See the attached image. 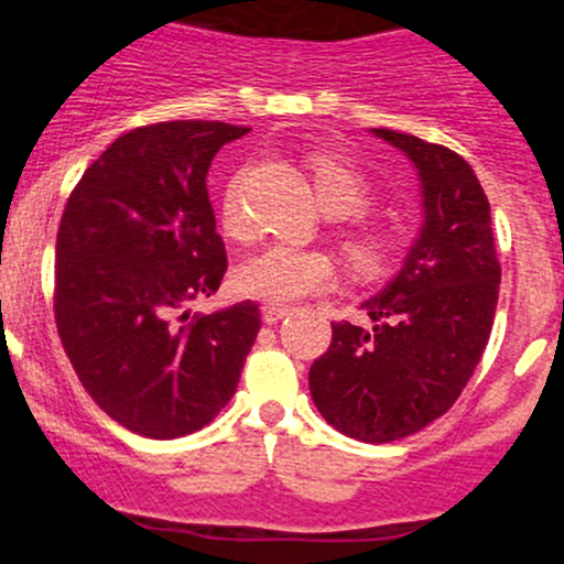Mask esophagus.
I'll use <instances>...</instances> for the list:
<instances>
[{"mask_svg": "<svg viewBox=\"0 0 564 564\" xmlns=\"http://www.w3.org/2000/svg\"><path fill=\"white\" fill-rule=\"evenodd\" d=\"M289 313H291V307H286V304H264V307H262V321L268 323V326H273V323L286 318Z\"/></svg>", "mask_w": 564, "mask_h": 564, "instance_id": "esophagus-1", "label": "esophagus"}]
</instances>
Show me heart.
<instances>
[{
    "label": "heart",
    "mask_w": 564,
    "mask_h": 564,
    "mask_svg": "<svg viewBox=\"0 0 564 564\" xmlns=\"http://www.w3.org/2000/svg\"><path fill=\"white\" fill-rule=\"evenodd\" d=\"M310 174L318 204L326 215L352 217L364 212L371 200V187L366 177L347 161L326 156H310ZM223 228L232 238H243L251 223L246 215L241 177H236L225 187L223 196ZM398 251V238L390 230L360 225L345 236V254L355 273L379 275L390 268ZM336 278L332 257L321 249L294 246L283 241H270L251 251L236 270V286L241 294L270 304H289L304 300L310 294L328 289Z\"/></svg>",
    "instance_id": "heart-1"
}]
</instances>
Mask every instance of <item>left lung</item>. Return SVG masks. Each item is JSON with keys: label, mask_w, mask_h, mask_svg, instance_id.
<instances>
[{"label": "left lung", "mask_w": 564, "mask_h": 564, "mask_svg": "<svg viewBox=\"0 0 564 564\" xmlns=\"http://www.w3.org/2000/svg\"><path fill=\"white\" fill-rule=\"evenodd\" d=\"M371 134L416 170L422 225L394 278L360 302L371 326L332 323L310 394L341 435L392 443L443 416L467 387L494 328L501 268L490 204L467 161L413 134Z\"/></svg>", "instance_id": "left-lung-1"}]
</instances>
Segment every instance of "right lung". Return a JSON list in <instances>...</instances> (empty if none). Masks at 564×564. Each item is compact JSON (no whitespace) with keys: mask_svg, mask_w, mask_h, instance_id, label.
Returning a JSON list of instances; mask_svg holds the SVG:
<instances>
[{"mask_svg":"<svg viewBox=\"0 0 564 564\" xmlns=\"http://www.w3.org/2000/svg\"><path fill=\"white\" fill-rule=\"evenodd\" d=\"M249 127L164 121L121 134L70 193L55 243V321L82 387L113 422L153 440L200 430L236 394L260 307L209 315L225 243L206 174Z\"/></svg>","mask_w":564,"mask_h":564,"instance_id":"obj_1","label":"right lung"}]
</instances>
